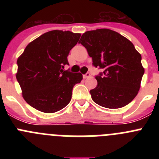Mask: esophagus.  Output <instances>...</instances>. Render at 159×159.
I'll return each mask as SVG.
<instances>
[{
  "instance_id": "34e87169",
  "label": "esophagus",
  "mask_w": 159,
  "mask_h": 159,
  "mask_svg": "<svg viewBox=\"0 0 159 159\" xmlns=\"http://www.w3.org/2000/svg\"><path fill=\"white\" fill-rule=\"evenodd\" d=\"M90 76H91V74H90L89 72H87L86 74H85V75H83V77H84V79H88V78H89Z\"/></svg>"
}]
</instances>
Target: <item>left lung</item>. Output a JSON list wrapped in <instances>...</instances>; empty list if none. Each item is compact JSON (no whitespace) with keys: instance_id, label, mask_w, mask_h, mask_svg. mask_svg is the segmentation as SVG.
<instances>
[{"instance_id":"left-lung-1","label":"left lung","mask_w":159,"mask_h":159,"mask_svg":"<svg viewBox=\"0 0 159 159\" xmlns=\"http://www.w3.org/2000/svg\"><path fill=\"white\" fill-rule=\"evenodd\" d=\"M79 43L92 57V65L102 69L98 84L90 91L94 102L116 109L130 103L139 91L144 68L142 57L127 38L107 29L88 31Z\"/></svg>"}]
</instances>
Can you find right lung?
<instances>
[{"label": "right lung", "mask_w": 159, "mask_h": 159, "mask_svg": "<svg viewBox=\"0 0 159 159\" xmlns=\"http://www.w3.org/2000/svg\"><path fill=\"white\" fill-rule=\"evenodd\" d=\"M80 33L53 30L43 33L25 48L17 60L16 80L25 100L36 110L54 113L65 107L73 87L80 83V73L63 70Z\"/></svg>", "instance_id": "1"}]
</instances>
